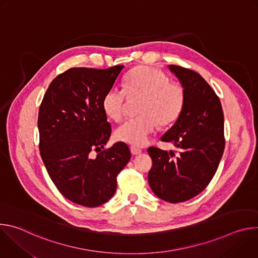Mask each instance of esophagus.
I'll list each match as a JSON object with an SVG mask.
<instances>
[{
	"label": "esophagus",
	"instance_id": "34e87169",
	"mask_svg": "<svg viewBox=\"0 0 258 258\" xmlns=\"http://www.w3.org/2000/svg\"><path fill=\"white\" fill-rule=\"evenodd\" d=\"M131 153H132L133 155H139V154L142 153V150L139 149V148H137V147H135V146H132V147H131Z\"/></svg>",
	"mask_w": 258,
	"mask_h": 258
}]
</instances>
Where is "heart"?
<instances>
[{"label":"heart","instance_id":"1","mask_svg":"<svg viewBox=\"0 0 258 258\" xmlns=\"http://www.w3.org/2000/svg\"><path fill=\"white\" fill-rule=\"evenodd\" d=\"M122 86L123 89L113 87L105 93L102 107L110 118L120 121L125 112L126 95L141 97L140 115L126 120L116 131L118 140L134 146H144L158 124L166 126L175 121L185 105V88L154 67H136L124 78Z\"/></svg>","mask_w":258,"mask_h":258}]
</instances>
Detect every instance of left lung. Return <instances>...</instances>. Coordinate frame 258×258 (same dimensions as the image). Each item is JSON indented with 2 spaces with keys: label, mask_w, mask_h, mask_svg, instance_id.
<instances>
[{
  "label": "left lung",
  "mask_w": 258,
  "mask_h": 258,
  "mask_svg": "<svg viewBox=\"0 0 258 258\" xmlns=\"http://www.w3.org/2000/svg\"><path fill=\"white\" fill-rule=\"evenodd\" d=\"M169 69L186 91L175 123L161 137L175 150L150 147L148 181L153 193L169 203L188 201L211 181L225 150L224 112L219 98L199 73L178 65Z\"/></svg>",
  "instance_id": "1"
}]
</instances>
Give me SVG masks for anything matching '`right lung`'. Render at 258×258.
I'll return each mask as SVG.
<instances>
[{
    "label": "right lung",
    "mask_w": 258,
    "mask_h": 258,
    "mask_svg": "<svg viewBox=\"0 0 258 258\" xmlns=\"http://www.w3.org/2000/svg\"><path fill=\"white\" fill-rule=\"evenodd\" d=\"M122 68H70L52 81L40 106L39 146L47 171L65 198L86 207L111 199L131 159L125 143L104 148L111 125L102 100Z\"/></svg>",
    "instance_id": "obj_1"
}]
</instances>
